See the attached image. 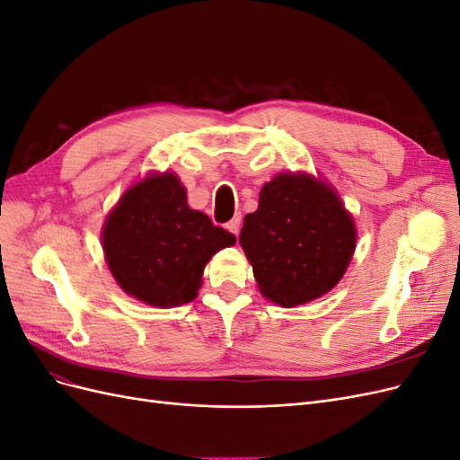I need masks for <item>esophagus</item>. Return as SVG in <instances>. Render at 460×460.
Segmentation results:
<instances>
[{
  "label": "esophagus",
  "instance_id": "esophagus-1",
  "mask_svg": "<svg viewBox=\"0 0 460 460\" xmlns=\"http://www.w3.org/2000/svg\"><path fill=\"white\" fill-rule=\"evenodd\" d=\"M240 226H242V218L240 217H234L228 225H226V228L232 232V234H235L238 235L240 234Z\"/></svg>",
  "mask_w": 460,
  "mask_h": 460
}]
</instances>
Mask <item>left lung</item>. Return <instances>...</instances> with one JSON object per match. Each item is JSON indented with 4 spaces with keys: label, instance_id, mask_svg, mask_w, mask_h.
Listing matches in <instances>:
<instances>
[{
    "label": "left lung",
    "instance_id": "8db88e82",
    "mask_svg": "<svg viewBox=\"0 0 460 460\" xmlns=\"http://www.w3.org/2000/svg\"><path fill=\"white\" fill-rule=\"evenodd\" d=\"M240 243L261 294L282 307L323 297L355 253V220L338 191L307 172H282L245 215Z\"/></svg>",
    "mask_w": 460,
    "mask_h": 460
}]
</instances>
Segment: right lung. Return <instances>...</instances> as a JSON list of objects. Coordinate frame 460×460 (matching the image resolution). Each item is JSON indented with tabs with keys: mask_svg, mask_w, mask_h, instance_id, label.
Here are the masks:
<instances>
[{
	"mask_svg": "<svg viewBox=\"0 0 460 460\" xmlns=\"http://www.w3.org/2000/svg\"><path fill=\"white\" fill-rule=\"evenodd\" d=\"M234 243V234L190 208L174 172H153L132 184L111 208L102 232L117 284L161 309L196 299L205 264Z\"/></svg>",
	"mask_w": 460,
	"mask_h": 460,
	"instance_id": "obj_1",
	"label": "right lung"
}]
</instances>
